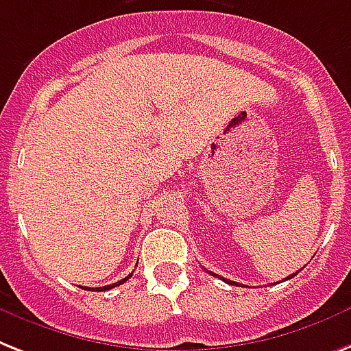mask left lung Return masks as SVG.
Here are the masks:
<instances>
[{
    "label": "left lung",
    "instance_id": "left-lung-1",
    "mask_svg": "<svg viewBox=\"0 0 351 351\" xmlns=\"http://www.w3.org/2000/svg\"><path fill=\"white\" fill-rule=\"evenodd\" d=\"M293 276H297V271L295 274H293ZM293 276H290V277H287V279H291V277ZM223 281H226V282H230V285H237V282H234V281H228V279H223ZM237 287H239V285H237Z\"/></svg>",
    "mask_w": 351,
    "mask_h": 351
}]
</instances>
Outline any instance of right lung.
<instances>
[{
	"mask_svg": "<svg viewBox=\"0 0 351 351\" xmlns=\"http://www.w3.org/2000/svg\"><path fill=\"white\" fill-rule=\"evenodd\" d=\"M130 277H132V274H130V276H127V277H125V279H121V281L114 282V285H108V287H101V288H96V290L105 291V290H110V288H116V287H119V285H123V282H125V281H128V279H130Z\"/></svg>",
	"mask_w": 351,
	"mask_h": 351,
	"instance_id": "add662e5",
	"label": "right lung"
}]
</instances>
